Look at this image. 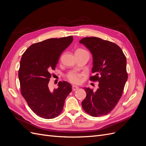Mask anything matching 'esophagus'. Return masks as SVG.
<instances>
[{
    "label": "esophagus",
    "mask_w": 146,
    "mask_h": 146,
    "mask_svg": "<svg viewBox=\"0 0 146 146\" xmlns=\"http://www.w3.org/2000/svg\"><path fill=\"white\" fill-rule=\"evenodd\" d=\"M78 89V87L77 86H72V91H75Z\"/></svg>",
    "instance_id": "34e87169"
}]
</instances>
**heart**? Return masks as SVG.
<instances>
[{
	"mask_svg": "<svg viewBox=\"0 0 146 146\" xmlns=\"http://www.w3.org/2000/svg\"><path fill=\"white\" fill-rule=\"evenodd\" d=\"M77 51L78 52H86L85 50L82 49V48H79ZM83 74H79L76 72H71L68 74L67 77L68 80L74 84H78L80 83L82 80L83 78Z\"/></svg>",
	"mask_w": 146,
	"mask_h": 146,
	"instance_id": "heart-1",
	"label": "heart"
}]
</instances>
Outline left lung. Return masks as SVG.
Masks as SVG:
<instances>
[{
	"instance_id": "8db88e82",
	"label": "left lung",
	"mask_w": 146,
	"mask_h": 146,
	"mask_svg": "<svg viewBox=\"0 0 146 146\" xmlns=\"http://www.w3.org/2000/svg\"><path fill=\"white\" fill-rule=\"evenodd\" d=\"M92 55V81L99 82L96 91L83 88L86 97L82 101L83 110L91 116L106 115L115 107L123 91L127 80V60L121 48L108 41L96 38H83L79 41Z\"/></svg>"
}]
</instances>
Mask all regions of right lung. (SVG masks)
I'll use <instances>...</instances> for the list:
<instances>
[{
	"label": "right lung",
	"instance_id": "add662e5",
	"mask_svg": "<svg viewBox=\"0 0 146 146\" xmlns=\"http://www.w3.org/2000/svg\"><path fill=\"white\" fill-rule=\"evenodd\" d=\"M72 41V36L47 39L31 45L22 56L18 73L21 94L39 117L48 119L58 116L72 91V85L67 82H59L58 88L53 91L48 84L60 55Z\"/></svg>",
	"mask_w": 146,
	"mask_h": 146
}]
</instances>
